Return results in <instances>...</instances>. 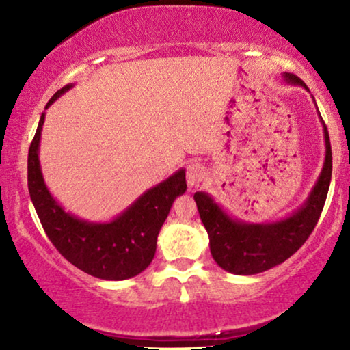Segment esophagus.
<instances>
[{
    "mask_svg": "<svg viewBox=\"0 0 350 350\" xmlns=\"http://www.w3.org/2000/svg\"><path fill=\"white\" fill-rule=\"evenodd\" d=\"M205 169L200 164H191L186 170V181H188L189 188H196L199 186L200 181L205 178Z\"/></svg>",
    "mask_w": 350,
    "mask_h": 350,
    "instance_id": "34e87169",
    "label": "esophagus"
}]
</instances>
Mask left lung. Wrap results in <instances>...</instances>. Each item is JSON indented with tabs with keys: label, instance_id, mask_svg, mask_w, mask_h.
<instances>
[{
	"label": "left lung",
	"instance_id": "left-lung-1",
	"mask_svg": "<svg viewBox=\"0 0 350 350\" xmlns=\"http://www.w3.org/2000/svg\"><path fill=\"white\" fill-rule=\"evenodd\" d=\"M282 78L286 84L301 85L303 89L309 90L298 76L284 73ZM319 119L322 122L325 138L322 172L303 205H299L285 218L266 223L242 221L231 217L205 191H198L194 194L200 219L210 239V253L221 269L237 275L260 274L277 265H282L308 241L322 213L329 181H332V145H329L327 126L320 113Z\"/></svg>",
	"mask_w": 350,
	"mask_h": 350
}]
</instances>
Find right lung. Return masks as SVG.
I'll return each instance as SVG.
<instances>
[{
  "label": "right lung",
  "instance_id": "right-lung-1",
  "mask_svg": "<svg viewBox=\"0 0 350 350\" xmlns=\"http://www.w3.org/2000/svg\"><path fill=\"white\" fill-rule=\"evenodd\" d=\"M57 90L46 109L73 88ZM46 113L41 114L28 151V191L40 221L54 247L71 265L102 280H126L151 265L157 236L172 204L186 191L185 169L146 189L135 202L109 221H89L66 212L47 188L40 164V142Z\"/></svg>",
  "mask_w": 350,
  "mask_h": 350
}]
</instances>
